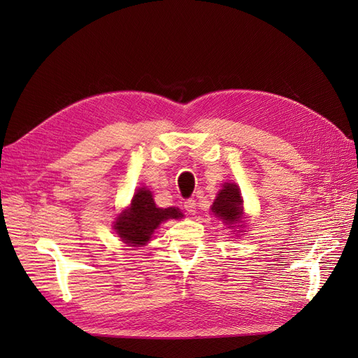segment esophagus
<instances>
[{
    "mask_svg": "<svg viewBox=\"0 0 358 358\" xmlns=\"http://www.w3.org/2000/svg\"><path fill=\"white\" fill-rule=\"evenodd\" d=\"M183 206H185V209H187L188 213H191V215L196 213V206H197L196 200H191V199H189V200L185 201V204H183Z\"/></svg>",
    "mask_w": 358,
    "mask_h": 358,
    "instance_id": "obj_1",
    "label": "esophagus"
}]
</instances>
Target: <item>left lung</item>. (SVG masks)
Listing matches in <instances>:
<instances>
[{"mask_svg":"<svg viewBox=\"0 0 358 358\" xmlns=\"http://www.w3.org/2000/svg\"><path fill=\"white\" fill-rule=\"evenodd\" d=\"M210 209L215 216L229 225V229L242 227L239 225L243 224V199L241 196V188L233 182H225Z\"/></svg>","mask_w":358,"mask_h":358,"instance_id":"left-lung-1","label":"left lung"}]
</instances>
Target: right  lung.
<instances>
[{
  "instance_id": "add662e5",
  "label": "right lung",
  "mask_w": 358,
  "mask_h": 358,
  "mask_svg": "<svg viewBox=\"0 0 358 358\" xmlns=\"http://www.w3.org/2000/svg\"><path fill=\"white\" fill-rule=\"evenodd\" d=\"M183 213L178 208H157L152 192L138 188L129 208L119 213L113 229L122 242L129 246L146 245L154 231L167 220H179Z\"/></svg>"
}]
</instances>
